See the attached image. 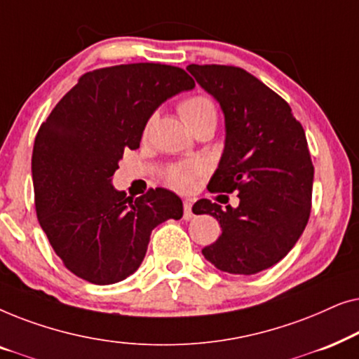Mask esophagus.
Segmentation results:
<instances>
[{
    "mask_svg": "<svg viewBox=\"0 0 359 359\" xmlns=\"http://www.w3.org/2000/svg\"><path fill=\"white\" fill-rule=\"evenodd\" d=\"M183 208H184V214H183V217L188 220V219H191L193 217V201L191 199H184L183 201Z\"/></svg>",
    "mask_w": 359,
    "mask_h": 359,
    "instance_id": "esophagus-1",
    "label": "esophagus"
}]
</instances>
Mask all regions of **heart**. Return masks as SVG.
Listing matches in <instances>:
<instances>
[{
	"instance_id": "heart-1",
	"label": "heart",
	"mask_w": 359,
	"mask_h": 359,
	"mask_svg": "<svg viewBox=\"0 0 359 359\" xmlns=\"http://www.w3.org/2000/svg\"><path fill=\"white\" fill-rule=\"evenodd\" d=\"M178 112L188 127L193 132H196L201 127L212 126L215 127V122H217V107H215V102L210 96L203 95H193L186 97L178 104ZM156 114L154 112L149 119L145 122L144 134L147 135L151 129V126L155 124ZM208 173V166H205L204 161L201 160H191V161H180V163H173L168 166L165 173L166 183L173 188L184 191H193L196 188V183L201 176Z\"/></svg>"
}]
</instances>
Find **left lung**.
I'll use <instances>...</instances> for the list:
<instances>
[{"mask_svg":"<svg viewBox=\"0 0 359 359\" xmlns=\"http://www.w3.org/2000/svg\"><path fill=\"white\" fill-rule=\"evenodd\" d=\"M196 81L220 102L225 149L208 189L237 191V209L199 199L194 214L219 220L222 235L204 258L230 274H257L286 257L312 209L313 165L306 132L278 93L232 65H189Z\"/></svg>","mask_w":359,"mask_h":359,"instance_id":"1","label":"left lung"}]
</instances>
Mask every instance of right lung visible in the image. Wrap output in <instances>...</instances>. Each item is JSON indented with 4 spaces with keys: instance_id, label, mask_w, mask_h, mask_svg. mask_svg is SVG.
<instances>
[{
    "instance_id": "add662e5",
    "label": "right lung",
    "mask_w": 359,
    "mask_h": 359,
    "mask_svg": "<svg viewBox=\"0 0 359 359\" xmlns=\"http://www.w3.org/2000/svg\"><path fill=\"white\" fill-rule=\"evenodd\" d=\"M194 88L183 68L127 63L80 80L42 122L32 150L39 224L67 269L88 283H119L144 262L150 233L183 217L168 189L127 198L111 184L126 150L140 147L145 122L168 97Z\"/></svg>"
}]
</instances>
